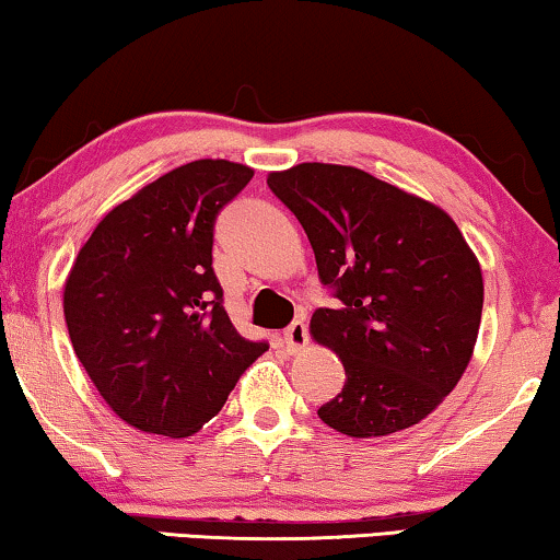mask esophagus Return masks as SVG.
<instances>
[{"instance_id": "34e87169", "label": "esophagus", "mask_w": 560, "mask_h": 560, "mask_svg": "<svg viewBox=\"0 0 560 560\" xmlns=\"http://www.w3.org/2000/svg\"><path fill=\"white\" fill-rule=\"evenodd\" d=\"M282 343H285L290 353H298L300 348L307 343V326H305L303 318L293 320L285 330H282Z\"/></svg>"}]
</instances>
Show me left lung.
<instances>
[{
  "label": "left lung",
  "instance_id": "obj_1",
  "mask_svg": "<svg viewBox=\"0 0 560 560\" xmlns=\"http://www.w3.org/2000/svg\"><path fill=\"white\" fill-rule=\"evenodd\" d=\"M267 186L338 298L311 318V336L346 369L318 417L340 434L386 436L432 415L465 374L482 318V270L459 226L353 166L298 164Z\"/></svg>",
  "mask_w": 560,
  "mask_h": 560
}]
</instances>
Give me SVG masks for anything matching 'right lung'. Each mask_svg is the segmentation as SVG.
Masks as SVG:
<instances>
[{
	"label": "right lung",
	"mask_w": 560,
	"mask_h": 560,
	"mask_svg": "<svg viewBox=\"0 0 560 560\" xmlns=\"http://www.w3.org/2000/svg\"><path fill=\"white\" fill-rule=\"evenodd\" d=\"M253 176L224 159L159 176L103 217L65 280L75 355L141 432H199L267 351L234 330L212 270L217 217Z\"/></svg>",
	"instance_id": "add662e5"
}]
</instances>
